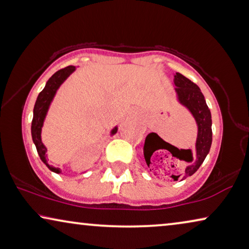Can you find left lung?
I'll return each instance as SVG.
<instances>
[{
    "instance_id": "left-lung-1",
    "label": "left lung",
    "mask_w": 249,
    "mask_h": 249,
    "mask_svg": "<svg viewBox=\"0 0 249 249\" xmlns=\"http://www.w3.org/2000/svg\"><path fill=\"white\" fill-rule=\"evenodd\" d=\"M174 84L176 85L175 91L178 93V101L191 111L199 129L196 151H192V149H181L189 151L190 155L184 160L187 163L184 172L178 176L172 175V178L178 181L179 178L184 179L187 176L193 175L207 157L212 142V120L210 109L205 103L202 92L196 83L190 81L182 74L176 73V75H174ZM179 163H183V161L179 160Z\"/></svg>"
}]
</instances>
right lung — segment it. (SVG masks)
<instances>
[{
	"mask_svg": "<svg viewBox=\"0 0 249 249\" xmlns=\"http://www.w3.org/2000/svg\"><path fill=\"white\" fill-rule=\"evenodd\" d=\"M74 71H75L74 66H67L65 68H62V70H59L58 71H56V73L49 78L48 82H47L45 89L39 93L37 101H36L35 107H34V119H32V124H31L32 140H34L40 160L49 167L50 171L55 173H60V171L59 168L53 167L47 164V160H46L47 148L44 146V143L41 142V136H40L41 127H42V124H44L46 113L47 111H48L50 102H52L56 91L58 89L60 84H62V83L66 80V78L70 76ZM116 132H117V128H114L111 133L114 135Z\"/></svg>",
	"mask_w": 249,
	"mask_h": 249,
	"instance_id": "add662e5",
	"label": "right lung"
}]
</instances>
